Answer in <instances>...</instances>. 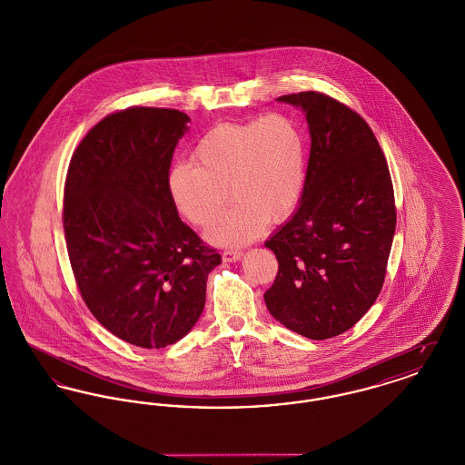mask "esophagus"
<instances>
[{
  "mask_svg": "<svg viewBox=\"0 0 465 465\" xmlns=\"http://www.w3.org/2000/svg\"><path fill=\"white\" fill-rule=\"evenodd\" d=\"M242 258V249H224L223 251V260L224 262H237Z\"/></svg>",
  "mask_w": 465,
  "mask_h": 465,
  "instance_id": "1",
  "label": "esophagus"
}]
</instances>
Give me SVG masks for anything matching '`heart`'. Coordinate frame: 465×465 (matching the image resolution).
I'll return each instance as SVG.
<instances>
[{
    "label": "heart",
    "instance_id": "obj_1",
    "mask_svg": "<svg viewBox=\"0 0 465 465\" xmlns=\"http://www.w3.org/2000/svg\"><path fill=\"white\" fill-rule=\"evenodd\" d=\"M192 158L171 169L169 193L177 213L197 226L213 222L228 195L233 199L209 228L214 242H245L266 222H286L305 192L307 137L286 113L218 124L200 137Z\"/></svg>",
    "mask_w": 465,
    "mask_h": 465
}]
</instances>
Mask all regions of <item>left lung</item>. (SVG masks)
I'll return each mask as SVG.
<instances>
[{
    "instance_id": "left-lung-1",
    "label": "left lung",
    "mask_w": 465,
    "mask_h": 465,
    "mask_svg": "<svg viewBox=\"0 0 465 465\" xmlns=\"http://www.w3.org/2000/svg\"><path fill=\"white\" fill-rule=\"evenodd\" d=\"M309 120L307 183L294 216L266 241L279 272L268 312L291 331L328 340L375 303L396 232L394 186L366 120L331 95H281Z\"/></svg>"
}]
</instances>
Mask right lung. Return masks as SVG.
<instances>
[{
	"mask_svg": "<svg viewBox=\"0 0 465 465\" xmlns=\"http://www.w3.org/2000/svg\"><path fill=\"white\" fill-rule=\"evenodd\" d=\"M190 118L131 106L104 116L67 167L63 224L78 291L114 336L143 349L176 343L199 321L222 263L177 216L167 179Z\"/></svg>",
	"mask_w": 465,
	"mask_h": 465,
	"instance_id": "add662e5",
	"label": "right lung"
}]
</instances>
